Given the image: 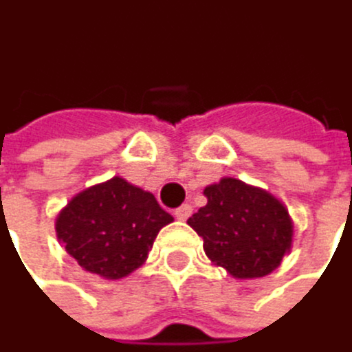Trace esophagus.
Listing matches in <instances>:
<instances>
[{
    "label": "esophagus",
    "instance_id": "34e87169",
    "mask_svg": "<svg viewBox=\"0 0 352 352\" xmlns=\"http://www.w3.org/2000/svg\"><path fill=\"white\" fill-rule=\"evenodd\" d=\"M175 217H177V221H188L192 217V206L190 204L179 206L177 210H175Z\"/></svg>",
    "mask_w": 352,
    "mask_h": 352
}]
</instances>
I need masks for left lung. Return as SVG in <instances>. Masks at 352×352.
I'll return each instance as SVG.
<instances>
[{
    "label": "left lung",
    "mask_w": 352,
    "mask_h": 352,
    "mask_svg": "<svg viewBox=\"0 0 352 352\" xmlns=\"http://www.w3.org/2000/svg\"><path fill=\"white\" fill-rule=\"evenodd\" d=\"M208 198L188 225L204 239L214 266L237 280L272 274L293 248V219L270 192L235 177L206 186Z\"/></svg>",
    "instance_id": "8db88e82"
}]
</instances>
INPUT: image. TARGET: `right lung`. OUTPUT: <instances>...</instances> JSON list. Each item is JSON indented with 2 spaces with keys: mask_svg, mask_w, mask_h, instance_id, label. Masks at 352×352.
I'll return each mask as SVG.
<instances>
[{
  "mask_svg": "<svg viewBox=\"0 0 352 352\" xmlns=\"http://www.w3.org/2000/svg\"><path fill=\"white\" fill-rule=\"evenodd\" d=\"M168 223L173 217L150 192L113 177L76 194L59 210L55 235L82 270L119 280L146 262Z\"/></svg>",
  "mask_w": 352,
  "mask_h": 352,
  "instance_id": "right-lung-1",
  "label": "right lung"
}]
</instances>
